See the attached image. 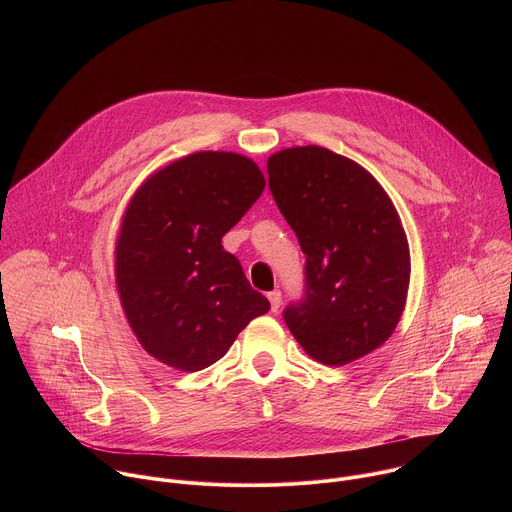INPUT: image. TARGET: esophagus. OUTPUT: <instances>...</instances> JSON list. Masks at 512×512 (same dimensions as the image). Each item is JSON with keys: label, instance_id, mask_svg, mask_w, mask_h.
<instances>
[{"label": "esophagus", "instance_id": "obj_1", "mask_svg": "<svg viewBox=\"0 0 512 512\" xmlns=\"http://www.w3.org/2000/svg\"><path fill=\"white\" fill-rule=\"evenodd\" d=\"M267 298H269V304H271V312H277L279 304H281V291L273 289V291H269Z\"/></svg>", "mask_w": 512, "mask_h": 512}]
</instances>
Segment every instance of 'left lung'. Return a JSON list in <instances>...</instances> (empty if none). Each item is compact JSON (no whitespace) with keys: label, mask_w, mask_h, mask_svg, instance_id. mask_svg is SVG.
Returning a JSON list of instances; mask_svg holds the SVG:
<instances>
[{"label":"left lung","mask_w":512,"mask_h":512,"mask_svg":"<svg viewBox=\"0 0 512 512\" xmlns=\"http://www.w3.org/2000/svg\"><path fill=\"white\" fill-rule=\"evenodd\" d=\"M269 190L306 255L304 298L283 320L318 362L342 367L397 328L411 257L383 186L356 162L320 145L267 160Z\"/></svg>","instance_id":"left-lung-1"}]
</instances>
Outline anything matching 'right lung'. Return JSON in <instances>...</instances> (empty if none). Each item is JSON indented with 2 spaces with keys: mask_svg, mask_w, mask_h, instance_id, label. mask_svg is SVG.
<instances>
[{
  "mask_svg": "<svg viewBox=\"0 0 512 512\" xmlns=\"http://www.w3.org/2000/svg\"><path fill=\"white\" fill-rule=\"evenodd\" d=\"M263 188L253 160L196 152L154 172L133 194L115 247L117 291L139 344L168 367H210L269 312L221 243Z\"/></svg>",
  "mask_w": 512,
  "mask_h": 512,
  "instance_id": "1",
  "label": "right lung"
}]
</instances>
